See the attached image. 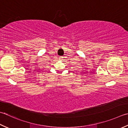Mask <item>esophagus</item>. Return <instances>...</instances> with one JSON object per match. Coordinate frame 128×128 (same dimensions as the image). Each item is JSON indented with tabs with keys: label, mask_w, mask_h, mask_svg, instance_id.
<instances>
[{
	"label": "esophagus",
	"mask_w": 128,
	"mask_h": 128,
	"mask_svg": "<svg viewBox=\"0 0 128 128\" xmlns=\"http://www.w3.org/2000/svg\"><path fill=\"white\" fill-rule=\"evenodd\" d=\"M63 58H64V57L63 56H60V57H59V60H63Z\"/></svg>",
	"instance_id": "obj_1"
}]
</instances>
